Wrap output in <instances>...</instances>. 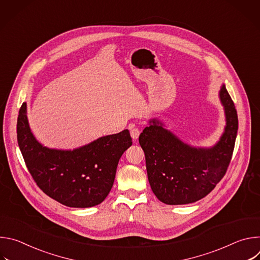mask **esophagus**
Segmentation results:
<instances>
[{
  "label": "esophagus",
  "mask_w": 260,
  "mask_h": 260,
  "mask_svg": "<svg viewBox=\"0 0 260 260\" xmlns=\"http://www.w3.org/2000/svg\"><path fill=\"white\" fill-rule=\"evenodd\" d=\"M129 131H131V136L133 138V140L136 142L140 136V129L138 127H136L135 125H129Z\"/></svg>",
  "instance_id": "esophagus-1"
}]
</instances>
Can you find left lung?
I'll return each instance as SVG.
<instances>
[{
    "mask_svg": "<svg viewBox=\"0 0 260 260\" xmlns=\"http://www.w3.org/2000/svg\"><path fill=\"white\" fill-rule=\"evenodd\" d=\"M226 125L212 147H193L180 140L156 118L139 137L148 180L156 198L167 205L191 204L209 194L226 173L238 133V114L224 84L219 90Z\"/></svg>",
    "mask_w": 260,
    "mask_h": 260,
    "instance_id": "left-lung-1",
    "label": "left lung"
}]
</instances>
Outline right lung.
I'll list each match as a JSON object with an SVG mask.
<instances>
[{
	"mask_svg": "<svg viewBox=\"0 0 260 260\" xmlns=\"http://www.w3.org/2000/svg\"><path fill=\"white\" fill-rule=\"evenodd\" d=\"M17 142L26 168L40 189L71 208L101 204L113 186L118 161L132 146L128 129L101 137L73 150L43 146L30 132L23 103L17 118Z\"/></svg>",
	"mask_w": 260,
	"mask_h": 260,
	"instance_id": "add662e5",
	"label": "right lung"
}]
</instances>
